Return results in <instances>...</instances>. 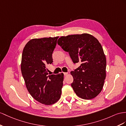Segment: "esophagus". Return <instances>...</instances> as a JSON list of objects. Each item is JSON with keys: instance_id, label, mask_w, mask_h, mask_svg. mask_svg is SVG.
<instances>
[{"instance_id": "obj_1", "label": "esophagus", "mask_w": 126, "mask_h": 126, "mask_svg": "<svg viewBox=\"0 0 126 126\" xmlns=\"http://www.w3.org/2000/svg\"><path fill=\"white\" fill-rule=\"evenodd\" d=\"M63 73H64V76H66L67 74H68V73H67V72H64Z\"/></svg>"}]
</instances>
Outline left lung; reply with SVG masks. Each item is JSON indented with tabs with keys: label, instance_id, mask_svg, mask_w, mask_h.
I'll return each instance as SVG.
<instances>
[{
	"label": "left lung",
	"instance_id": "8db88e82",
	"mask_svg": "<svg viewBox=\"0 0 126 126\" xmlns=\"http://www.w3.org/2000/svg\"><path fill=\"white\" fill-rule=\"evenodd\" d=\"M57 44L69 52L74 63H81L71 72L76 95L85 99L95 98L102 91L106 78V61L101 44L87 33L62 36Z\"/></svg>",
	"mask_w": 126,
	"mask_h": 126
}]
</instances>
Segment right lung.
Returning <instances> with one entry per match:
<instances>
[{
    "label": "right lung",
    "instance_id": "1",
    "mask_svg": "<svg viewBox=\"0 0 126 126\" xmlns=\"http://www.w3.org/2000/svg\"><path fill=\"white\" fill-rule=\"evenodd\" d=\"M59 37L32 39L25 45L21 69L27 88L36 101L49 105L59 101L64 75H49L47 66L53 63L52 54Z\"/></svg>",
    "mask_w": 126,
    "mask_h": 126
}]
</instances>
